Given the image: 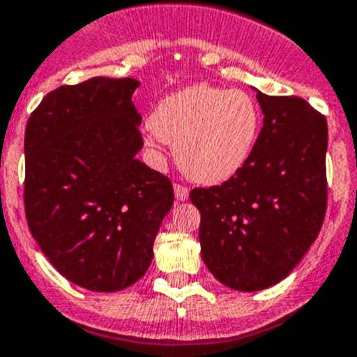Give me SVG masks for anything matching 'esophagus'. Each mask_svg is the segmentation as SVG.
<instances>
[{"mask_svg": "<svg viewBox=\"0 0 357 357\" xmlns=\"http://www.w3.org/2000/svg\"><path fill=\"white\" fill-rule=\"evenodd\" d=\"M174 196L178 201L188 199V188L183 185H174Z\"/></svg>", "mask_w": 357, "mask_h": 357, "instance_id": "1", "label": "esophagus"}]
</instances>
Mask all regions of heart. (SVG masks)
I'll list each match as a JSON object with an SVG mask.
<instances>
[{
	"instance_id": "heart-1",
	"label": "heart",
	"mask_w": 357,
	"mask_h": 357,
	"mask_svg": "<svg viewBox=\"0 0 357 357\" xmlns=\"http://www.w3.org/2000/svg\"><path fill=\"white\" fill-rule=\"evenodd\" d=\"M262 114L252 95L194 84L165 97L149 119L145 145L160 154L174 145L183 174L203 185L234 178L255 149Z\"/></svg>"
}]
</instances>
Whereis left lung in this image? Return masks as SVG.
Instances as JSON below:
<instances>
[{
  "label": "left lung",
  "mask_w": 357,
  "mask_h": 357,
  "mask_svg": "<svg viewBox=\"0 0 357 357\" xmlns=\"http://www.w3.org/2000/svg\"><path fill=\"white\" fill-rule=\"evenodd\" d=\"M257 91L264 123L246 165L219 187L194 188L204 264L237 291H260L307 253L327 208V120L298 97Z\"/></svg>",
  "instance_id": "obj_1"
}]
</instances>
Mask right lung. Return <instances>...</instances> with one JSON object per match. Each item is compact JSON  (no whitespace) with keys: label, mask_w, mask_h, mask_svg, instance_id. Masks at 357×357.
Instances as JSON below:
<instances>
[{"label":"right lung","mask_w":357,"mask_h":357,"mask_svg":"<svg viewBox=\"0 0 357 357\" xmlns=\"http://www.w3.org/2000/svg\"><path fill=\"white\" fill-rule=\"evenodd\" d=\"M136 79L93 77L48 93L24 131V212L63 277L97 293L140 280L174 203L169 178L136 160L144 147Z\"/></svg>","instance_id":"add662e5"}]
</instances>
